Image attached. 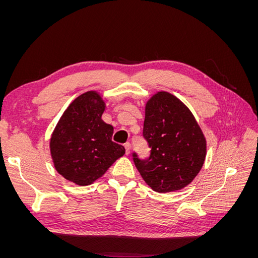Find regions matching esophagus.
Returning <instances> with one entry per match:
<instances>
[{"instance_id":"obj_1","label":"esophagus","mask_w":258,"mask_h":258,"mask_svg":"<svg viewBox=\"0 0 258 258\" xmlns=\"http://www.w3.org/2000/svg\"><path fill=\"white\" fill-rule=\"evenodd\" d=\"M124 148H126V154L129 155V154H130V151H131V145H130V143H126V144H124Z\"/></svg>"}]
</instances>
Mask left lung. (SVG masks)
Instances as JSON below:
<instances>
[{"label":"left lung","mask_w":258,"mask_h":258,"mask_svg":"<svg viewBox=\"0 0 258 258\" xmlns=\"http://www.w3.org/2000/svg\"><path fill=\"white\" fill-rule=\"evenodd\" d=\"M143 136L150 158L134 161L145 183L157 192L183 189L198 175L207 155V140L195 116L181 100L158 91L145 104Z\"/></svg>","instance_id":"1"}]
</instances>
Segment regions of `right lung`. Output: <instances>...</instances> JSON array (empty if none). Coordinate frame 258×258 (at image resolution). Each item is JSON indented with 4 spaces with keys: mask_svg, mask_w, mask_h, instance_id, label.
<instances>
[{
    "mask_svg": "<svg viewBox=\"0 0 258 258\" xmlns=\"http://www.w3.org/2000/svg\"><path fill=\"white\" fill-rule=\"evenodd\" d=\"M105 107L100 92H84L68 106L51 134L53 167L76 185L96 182L126 153L122 145L112 141L114 128L102 119Z\"/></svg>",
    "mask_w": 258,
    "mask_h": 258,
    "instance_id": "obj_1",
    "label": "right lung"
}]
</instances>
